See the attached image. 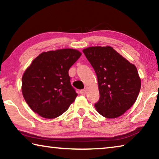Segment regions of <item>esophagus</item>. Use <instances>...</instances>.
Returning <instances> with one entry per match:
<instances>
[{
    "mask_svg": "<svg viewBox=\"0 0 159 159\" xmlns=\"http://www.w3.org/2000/svg\"><path fill=\"white\" fill-rule=\"evenodd\" d=\"M86 90H81L80 91V95H85V94H86Z\"/></svg>",
    "mask_w": 159,
    "mask_h": 159,
    "instance_id": "esophagus-1",
    "label": "esophagus"
}]
</instances>
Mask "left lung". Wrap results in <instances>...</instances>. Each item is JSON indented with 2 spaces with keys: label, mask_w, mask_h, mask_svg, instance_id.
Returning a JSON list of instances; mask_svg holds the SVG:
<instances>
[{
  "label": "left lung",
  "mask_w": 159,
  "mask_h": 159,
  "mask_svg": "<svg viewBox=\"0 0 159 159\" xmlns=\"http://www.w3.org/2000/svg\"><path fill=\"white\" fill-rule=\"evenodd\" d=\"M98 77L99 100L95 104L107 118L119 117L133 105L141 88L136 66L111 46L83 50Z\"/></svg>",
  "instance_id": "obj_1"
}]
</instances>
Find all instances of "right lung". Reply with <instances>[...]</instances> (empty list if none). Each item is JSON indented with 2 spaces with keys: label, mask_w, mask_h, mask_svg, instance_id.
Instances as JSON below:
<instances>
[{
  "label": "right lung",
  "mask_w": 159,
  "mask_h": 159,
  "mask_svg": "<svg viewBox=\"0 0 159 159\" xmlns=\"http://www.w3.org/2000/svg\"><path fill=\"white\" fill-rule=\"evenodd\" d=\"M80 51L65 48L43 52L32 61L21 80V92L29 107L45 118L65 112L78 94L70 83L69 70Z\"/></svg>",
  "instance_id": "add662e5"
}]
</instances>
